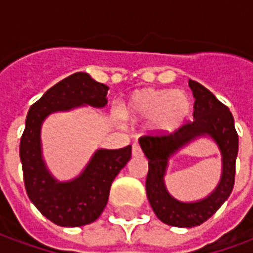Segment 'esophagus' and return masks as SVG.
<instances>
[{
    "instance_id": "1",
    "label": "esophagus",
    "mask_w": 253,
    "mask_h": 253,
    "mask_svg": "<svg viewBox=\"0 0 253 253\" xmlns=\"http://www.w3.org/2000/svg\"><path fill=\"white\" fill-rule=\"evenodd\" d=\"M132 155L133 156H140L141 155V148H140V145L137 143L132 144Z\"/></svg>"
}]
</instances>
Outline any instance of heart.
I'll list each match as a JSON object with an SVG mask.
<instances>
[{
  "mask_svg": "<svg viewBox=\"0 0 253 253\" xmlns=\"http://www.w3.org/2000/svg\"><path fill=\"white\" fill-rule=\"evenodd\" d=\"M191 112V102L185 91L143 88L130 95L121 108L124 117L130 120L149 119L155 132H171L185 123Z\"/></svg>",
  "mask_w": 253,
  "mask_h": 253,
  "instance_id": "b5f03b06",
  "label": "heart"
}]
</instances>
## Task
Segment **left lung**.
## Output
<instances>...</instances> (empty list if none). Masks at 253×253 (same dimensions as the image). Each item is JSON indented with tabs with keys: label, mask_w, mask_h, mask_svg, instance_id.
Instances as JSON below:
<instances>
[{
	"label": "left lung",
	"mask_w": 253,
	"mask_h": 253,
	"mask_svg": "<svg viewBox=\"0 0 253 253\" xmlns=\"http://www.w3.org/2000/svg\"><path fill=\"white\" fill-rule=\"evenodd\" d=\"M189 86L195 98L194 120L186 121L172 132H151L139 139L140 147L148 158L145 189L149 204L162 222L178 228L204 224L228 200L235 186L236 158L239 152V134L228 106L198 82L189 81ZM202 134L211 135L220 147L223 176L220 185L208 199L193 204H183L174 200L165 190L163 178L169 154Z\"/></svg>",
	"instance_id": "8db88e82"
}]
</instances>
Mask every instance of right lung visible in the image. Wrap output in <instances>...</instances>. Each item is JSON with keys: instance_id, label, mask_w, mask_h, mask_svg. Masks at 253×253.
<instances>
[{"instance_id": "right-lung-1", "label": "right lung", "mask_w": 253, "mask_h": 253, "mask_svg": "<svg viewBox=\"0 0 253 253\" xmlns=\"http://www.w3.org/2000/svg\"><path fill=\"white\" fill-rule=\"evenodd\" d=\"M108 86L91 79L88 74L75 73L52 86L28 110L20 140L24 185L32 204L53 224L82 226L97 220L108 204L112 182L130 159L132 147L99 149L81 176L59 183L48 174L42 159V123L52 112L82 104L102 108L108 104Z\"/></svg>"}]
</instances>
